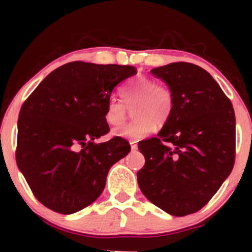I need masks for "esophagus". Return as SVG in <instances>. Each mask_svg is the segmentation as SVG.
Instances as JSON below:
<instances>
[{
	"label": "esophagus",
	"mask_w": 252,
	"mask_h": 252,
	"mask_svg": "<svg viewBox=\"0 0 252 252\" xmlns=\"http://www.w3.org/2000/svg\"><path fill=\"white\" fill-rule=\"evenodd\" d=\"M130 144H131V150H132V152H136V150H137V144H136V142H134V141H131V142H130Z\"/></svg>",
	"instance_id": "obj_1"
}]
</instances>
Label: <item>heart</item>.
Instances as JSON below:
<instances>
[{
  "mask_svg": "<svg viewBox=\"0 0 252 252\" xmlns=\"http://www.w3.org/2000/svg\"><path fill=\"white\" fill-rule=\"evenodd\" d=\"M122 100L111 98L106 104L105 121L109 126H122L134 110L136 121L114 130L115 136L138 141L152 134L156 124L162 126L172 117L175 108V94L169 86L158 84L148 77L132 79L121 90Z\"/></svg>",
  "mask_w": 252,
  "mask_h": 252,
  "instance_id": "heart-1",
  "label": "heart"
}]
</instances>
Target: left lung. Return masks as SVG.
I'll return each mask as SVG.
<instances>
[{"instance_id": "1", "label": "left lung", "mask_w": 252, "mask_h": 252, "mask_svg": "<svg viewBox=\"0 0 252 252\" xmlns=\"http://www.w3.org/2000/svg\"><path fill=\"white\" fill-rule=\"evenodd\" d=\"M150 72L173 90L175 108L158 137L138 142L146 158L137 172L138 186L169 215H192L212 199L233 168L235 111L200 66L180 62Z\"/></svg>"}]
</instances>
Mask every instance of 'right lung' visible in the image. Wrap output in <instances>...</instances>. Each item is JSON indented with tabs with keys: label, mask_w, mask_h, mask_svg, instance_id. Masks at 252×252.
<instances>
[{
	"label": "right lung",
	"mask_w": 252,
	"mask_h": 252,
	"mask_svg": "<svg viewBox=\"0 0 252 252\" xmlns=\"http://www.w3.org/2000/svg\"><path fill=\"white\" fill-rule=\"evenodd\" d=\"M129 65L72 62L51 72L22 104L16 163L43 206L71 215L102 194L114 163L130 152L126 140H94L110 131L105 109Z\"/></svg>",
	"instance_id": "1"
}]
</instances>
